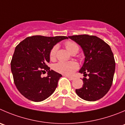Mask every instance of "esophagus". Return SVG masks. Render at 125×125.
<instances>
[{
	"instance_id": "34e87169",
	"label": "esophagus",
	"mask_w": 125,
	"mask_h": 125,
	"mask_svg": "<svg viewBox=\"0 0 125 125\" xmlns=\"http://www.w3.org/2000/svg\"><path fill=\"white\" fill-rule=\"evenodd\" d=\"M66 77H67V78H68L69 80H72L74 79V78H73V77H70V76H66Z\"/></svg>"
}]
</instances>
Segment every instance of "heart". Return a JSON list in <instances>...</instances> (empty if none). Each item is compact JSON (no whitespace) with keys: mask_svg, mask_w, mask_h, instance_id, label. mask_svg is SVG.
<instances>
[{"mask_svg":"<svg viewBox=\"0 0 125 125\" xmlns=\"http://www.w3.org/2000/svg\"><path fill=\"white\" fill-rule=\"evenodd\" d=\"M65 46L67 50L71 53L77 51L78 52L79 47L76 43L72 41H67L65 43ZM58 49V45H55L52 47L50 52V58L51 59L55 58L57 51ZM78 68V64L74 61H60L54 66V69L56 72L62 74L69 75Z\"/></svg>","mask_w":125,"mask_h":125,"instance_id":"1","label":"heart"}]
</instances>
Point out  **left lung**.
<instances>
[{
    "label": "left lung",
    "instance_id": "left-lung-1",
    "mask_svg": "<svg viewBox=\"0 0 125 125\" xmlns=\"http://www.w3.org/2000/svg\"><path fill=\"white\" fill-rule=\"evenodd\" d=\"M68 37L82 48L85 58L79 72L89 77L83 78L82 87L76 89V93L84 100H99L107 93L113 82L115 62L111 48L95 35L84 34Z\"/></svg>",
    "mask_w": 125,
    "mask_h": 125
}]
</instances>
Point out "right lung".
I'll return each mask as SVG.
<instances>
[{
  "mask_svg": "<svg viewBox=\"0 0 125 125\" xmlns=\"http://www.w3.org/2000/svg\"><path fill=\"white\" fill-rule=\"evenodd\" d=\"M66 36L28 37L16 47L11 61L14 83L20 93L34 102L45 100L54 93L61 74L50 70V52ZM48 72L47 77L41 75Z\"/></svg>",
  "mask_w": 125,
  "mask_h": 125,
  "instance_id": "add662e5",
  "label": "right lung"
}]
</instances>
